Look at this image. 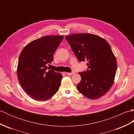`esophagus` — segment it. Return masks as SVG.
<instances>
[{
	"label": "esophagus",
	"instance_id": "esophagus-1",
	"mask_svg": "<svg viewBox=\"0 0 134 134\" xmlns=\"http://www.w3.org/2000/svg\"><path fill=\"white\" fill-rule=\"evenodd\" d=\"M74 74H75L74 71H72L71 72H66V74L68 75H71Z\"/></svg>",
	"mask_w": 134,
	"mask_h": 134
}]
</instances>
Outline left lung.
Segmentation results:
<instances>
[{
  "label": "left lung",
  "instance_id": "left-lung-1",
  "mask_svg": "<svg viewBox=\"0 0 134 134\" xmlns=\"http://www.w3.org/2000/svg\"><path fill=\"white\" fill-rule=\"evenodd\" d=\"M79 62L87 61V70L79 72L81 81L77 89L86 97L95 99L105 95L114 82L117 62L109 43L93 34L65 36Z\"/></svg>",
  "mask_w": 134,
  "mask_h": 134
}]
</instances>
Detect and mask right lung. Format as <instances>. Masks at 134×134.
<instances>
[{
    "label": "right lung",
    "mask_w": 134,
    "mask_h": 134,
    "mask_svg": "<svg viewBox=\"0 0 134 134\" xmlns=\"http://www.w3.org/2000/svg\"><path fill=\"white\" fill-rule=\"evenodd\" d=\"M63 36H44L25 46L20 53L17 76L20 85L31 98L46 101L58 92L62 75L49 70L53 54Z\"/></svg>",
    "instance_id": "add662e5"
}]
</instances>
